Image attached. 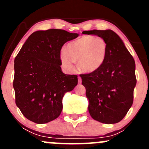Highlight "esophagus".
I'll return each instance as SVG.
<instances>
[{
  "mask_svg": "<svg viewBox=\"0 0 149 149\" xmlns=\"http://www.w3.org/2000/svg\"><path fill=\"white\" fill-rule=\"evenodd\" d=\"M78 83H79V84H80V83H82V79H81V78H80V76H78Z\"/></svg>",
  "mask_w": 149,
  "mask_h": 149,
  "instance_id": "1",
  "label": "esophagus"
}]
</instances>
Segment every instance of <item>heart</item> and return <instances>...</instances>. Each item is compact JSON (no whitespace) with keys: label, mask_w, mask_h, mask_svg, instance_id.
Instances as JSON below:
<instances>
[{"label":"heart","mask_w":149,"mask_h":149,"mask_svg":"<svg viewBox=\"0 0 149 149\" xmlns=\"http://www.w3.org/2000/svg\"><path fill=\"white\" fill-rule=\"evenodd\" d=\"M107 52V44L103 38L84 36L70 42L60 53L61 64L66 70L74 69V61L85 72H93L102 66Z\"/></svg>","instance_id":"heart-1"}]
</instances>
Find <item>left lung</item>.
Masks as SVG:
<instances>
[{"instance_id":"left-lung-1","label":"left lung","mask_w":149,"mask_h":149,"mask_svg":"<svg viewBox=\"0 0 149 149\" xmlns=\"http://www.w3.org/2000/svg\"><path fill=\"white\" fill-rule=\"evenodd\" d=\"M83 33L103 38L107 44L102 66L93 72L80 75L86 89L89 113L92 118L102 123H117L133 103L136 83L134 60L112 30L84 31Z\"/></svg>"}]
</instances>
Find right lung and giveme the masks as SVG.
<instances>
[{"instance_id": "1", "label": "right lung", "mask_w": 149, "mask_h": 149, "mask_svg": "<svg viewBox=\"0 0 149 149\" xmlns=\"http://www.w3.org/2000/svg\"><path fill=\"white\" fill-rule=\"evenodd\" d=\"M78 36L62 29L37 31L15 57V103L32 122L47 123L59 117L64 94L78 84V76L64 74L60 67L61 47Z\"/></svg>"}]
</instances>
